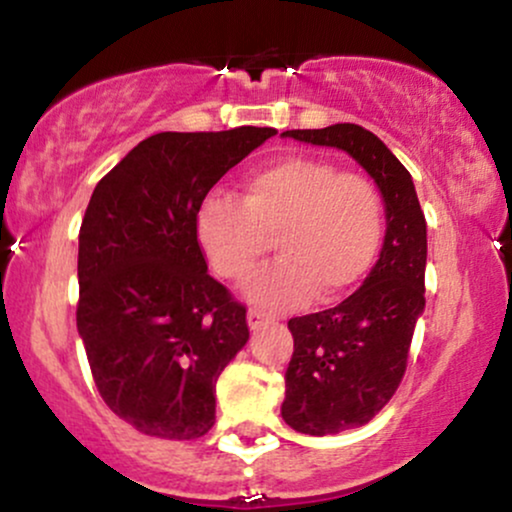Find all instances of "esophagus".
Returning <instances> with one entry per match:
<instances>
[{
  "mask_svg": "<svg viewBox=\"0 0 512 512\" xmlns=\"http://www.w3.org/2000/svg\"><path fill=\"white\" fill-rule=\"evenodd\" d=\"M269 322H272V317H269L267 313H262V310H248V325H250V330H260V327H264V325H269Z\"/></svg>",
  "mask_w": 512,
  "mask_h": 512,
  "instance_id": "obj_1",
  "label": "esophagus"
}]
</instances>
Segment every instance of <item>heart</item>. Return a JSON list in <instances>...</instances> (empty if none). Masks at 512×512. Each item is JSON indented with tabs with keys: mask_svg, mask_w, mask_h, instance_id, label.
Segmentation results:
<instances>
[{
	"mask_svg": "<svg viewBox=\"0 0 512 512\" xmlns=\"http://www.w3.org/2000/svg\"><path fill=\"white\" fill-rule=\"evenodd\" d=\"M195 231L214 272L243 281L274 240L281 260L245 286L262 308L284 310L310 296L332 303L373 267L385 233V199L368 175L317 156H286L245 178L243 202L209 195Z\"/></svg>",
	"mask_w": 512,
	"mask_h": 512,
	"instance_id": "heart-1",
	"label": "heart"
}]
</instances>
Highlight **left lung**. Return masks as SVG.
<instances>
[{"instance_id":"8db88e82","label":"left lung","mask_w":512,"mask_h":512,"mask_svg":"<svg viewBox=\"0 0 512 512\" xmlns=\"http://www.w3.org/2000/svg\"><path fill=\"white\" fill-rule=\"evenodd\" d=\"M284 137L346 151L385 199V243L361 289L330 310L289 320L293 356L281 416L298 433L334 436L368 424L402 383L426 305V216L409 170L368 129L344 122Z\"/></svg>"}]
</instances>
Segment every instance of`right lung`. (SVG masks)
I'll use <instances>...</instances> for the list:
<instances>
[{
	"mask_svg": "<svg viewBox=\"0 0 512 512\" xmlns=\"http://www.w3.org/2000/svg\"><path fill=\"white\" fill-rule=\"evenodd\" d=\"M274 134H154L93 190L79 231L76 327L103 402L144 436L195 440L214 426L216 380L250 330L245 305L207 272L197 209Z\"/></svg>",
	"mask_w": 512,
	"mask_h": 512,
	"instance_id": "right-lung-1",
	"label": "right lung"
}]
</instances>
